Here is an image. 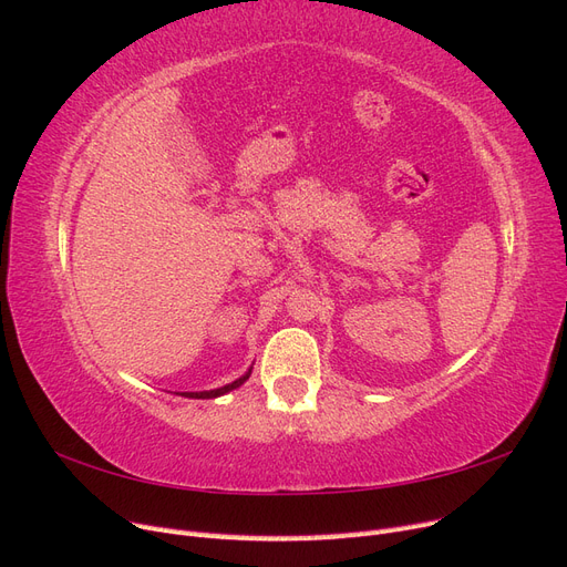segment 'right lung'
Returning <instances> with one entry per match:
<instances>
[{
  "mask_svg": "<svg viewBox=\"0 0 567 567\" xmlns=\"http://www.w3.org/2000/svg\"><path fill=\"white\" fill-rule=\"evenodd\" d=\"M250 371L252 369H248L241 379H236L234 383H227V385H221V388H217V390H203V392H182L184 398H192V400H213V398H219V394H227V392H231V390H236L238 385H244L248 379H250Z\"/></svg>",
  "mask_w": 567,
  "mask_h": 567,
  "instance_id": "1",
  "label": "right lung"
}]
</instances>
